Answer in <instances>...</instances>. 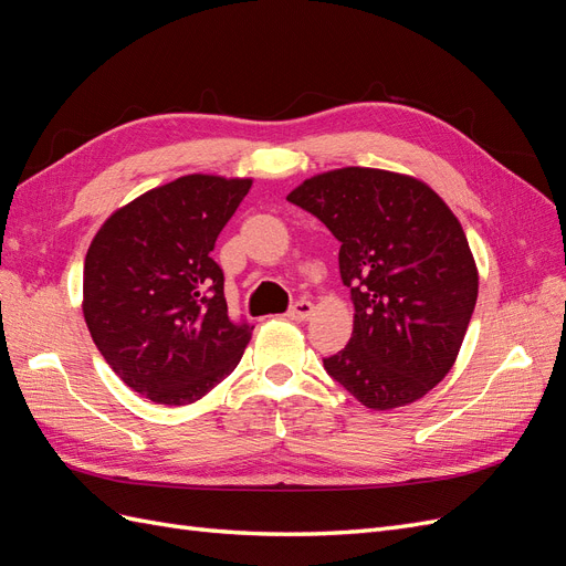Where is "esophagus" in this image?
<instances>
[{
  "mask_svg": "<svg viewBox=\"0 0 566 566\" xmlns=\"http://www.w3.org/2000/svg\"><path fill=\"white\" fill-rule=\"evenodd\" d=\"M314 314V304L310 300H297L293 306L287 310L290 321H310Z\"/></svg>",
  "mask_w": 566,
  "mask_h": 566,
  "instance_id": "34e87169",
  "label": "esophagus"
}]
</instances>
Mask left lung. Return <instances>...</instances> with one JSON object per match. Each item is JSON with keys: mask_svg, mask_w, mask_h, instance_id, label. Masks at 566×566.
I'll use <instances>...</instances> for the list:
<instances>
[{"mask_svg": "<svg viewBox=\"0 0 566 566\" xmlns=\"http://www.w3.org/2000/svg\"><path fill=\"white\" fill-rule=\"evenodd\" d=\"M287 200L339 241L356 310L349 345L323 368L375 410L424 397L455 361L479 287L449 205L418 179L368 167L306 179Z\"/></svg>", "mask_w": 566, "mask_h": 566, "instance_id": "left-lung-1", "label": "left lung"}]
</instances>
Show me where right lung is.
I'll list each match as a JSON object with an SVG mask.
<instances>
[{"label":"right lung","instance_id":"obj_1","mask_svg":"<svg viewBox=\"0 0 566 566\" xmlns=\"http://www.w3.org/2000/svg\"><path fill=\"white\" fill-rule=\"evenodd\" d=\"M250 179L188 175L132 200L84 260V321L106 364L142 397L184 406L238 366L254 325L231 318L217 235Z\"/></svg>","mask_w":566,"mask_h":566}]
</instances>
